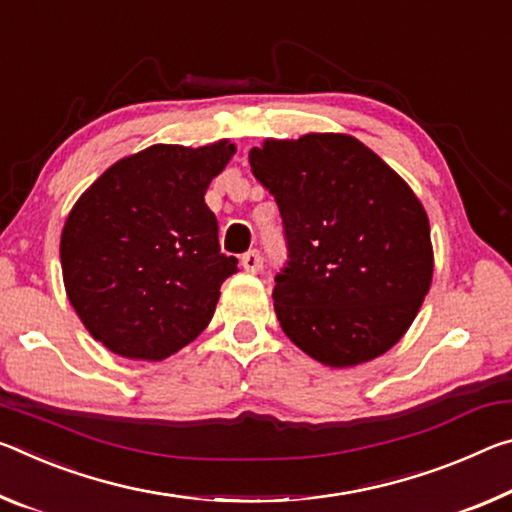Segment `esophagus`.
Segmentation results:
<instances>
[{"label":"esophagus","instance_id":"34e87169","mask_svg":"<svg viewBox=\"0 0 512 512\" xmlns=\"http://www.w3.org/2000/svg\"><path fill=\"white\" fill-rule=\"evenodd\" d=\"M241 266L248 273H257L259 269H262V257H259L257 250H248V253L241 257Z\"/></svg>","mask_w":512,"mask_h":512}]
</instances>
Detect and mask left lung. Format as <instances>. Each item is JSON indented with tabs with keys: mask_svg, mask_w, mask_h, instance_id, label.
I'll return each mask as SVG.
<instances>
[{
	"mask_svg": "<svg viewBox=\"0 0 512 512\" xmlns=\"http://www.w3.org/2000/svg\"><path fill=\"white\" fill-rule=\"evenodd\" d=\"M248 161L285 223L289 262L273 289L285 335L332 369L387 353L433 282L431 225L415 191L348 134L266 139Z\"/></svg>",
	"mask_w": 512,
	"mask_h": 512,
	"instance_id": "left-lung-1",
	"label": "left lung"
}]
</instances>
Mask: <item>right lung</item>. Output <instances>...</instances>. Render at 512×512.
Returning a JSON list of instances; mask_svg holds the SVG:
<instances>
[{
  "instance_id": "add662e5",
  "label": "right lung",
  "mask_w": 512,
  "mask_h": 512,
  "mask_svg": "<svg viewBox=\"0 0 512 512\" xmlns=\"http://www.w3.org/2000/svg\"><path fill=\"white\" fill-rule=\"evenodd\" d=\"M237 145H150L81 193L61 232L70 305L91 337L129 360H164L212 321L237 257L218 246L205 193Z\"/></svg>"
}]
</instances>
